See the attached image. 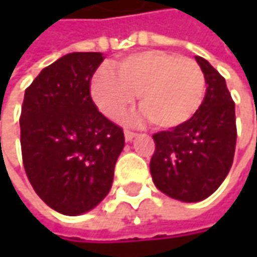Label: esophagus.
<instances>
[{
  "instance_id": "esophagus-1",
  "label": "esophagus",
  "mask_w": 257,
  "mask_h": 257,
  "mask_svg": "<svg viewBox=\"0 0 257 257\" xmlns=\"http://www.w3.org/2000/svg\"><path fill=\"white\" fill-rule=\"evenodd\" d=\"M135 135H137V134L132 132L131 129H125V140H126V141H132V140L135 138Z\"/></svg>"
}]
</instances>
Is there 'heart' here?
Returning a JSON list of instances; mask_svg holds the SVG:
<instances>
[{"mask_svg": "<svg viewBox=\"0 0 257 257\" xmlns=\"http://www.w3.org/2000/svg\"><path fill=\"white\" fill-rule=\"evenodd\" d=\"M114 68L116 73L99 70L90 84L93 101L110 119H120L138 95L140 108L155 126L176 128L190 120L204 101L205 76L193 59L146 50Z\"/></svg>", "mask_w": 257, "mask_h": 257, "instance_id": "1", "label": "heart"}]
</instances>
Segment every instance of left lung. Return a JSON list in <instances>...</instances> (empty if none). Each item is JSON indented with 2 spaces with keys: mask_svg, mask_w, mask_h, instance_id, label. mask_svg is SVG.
I'll return each mask as SVG.
<instances>
[{
  "mask_svg": "<svg viewBox=\"0 0 257 257\" xmlns=\"http://www.w3.org/2000/svg\"><path fill=\"white\" fill-rule=\"evenodd\" d=\"M207 90L196 114L186 123L153 135L150 173L156 187L183 202L208 198L226 179L236 144L235 102L225 78L201 56Z\"/></svg>",
  "mask_w": 257,
  "mask_h": 257,
  "instance_id": "obj_1",
  "label": "left lung"
}]
</instances>
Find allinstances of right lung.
Returning <instances> with one entry per match:
<instances>
[{
	"label": "right lung",
	"mask_w": 257,
	"mask_h": 257,
	"mask_svg": "<svg viewBox=\"0 0 257 257\" xmlns=\"http://www.w3.org/2000/svg\"><path fill=\"white\" fill-rule=\"evenodd\" d=\"M99 52H74L46 67L26 87L21 113L22 161L35 193L53 210L77 216L110 192L123 129L90 96Z\"/></svg>",
	"instance_id": "add662e5"
}]
</instances>
